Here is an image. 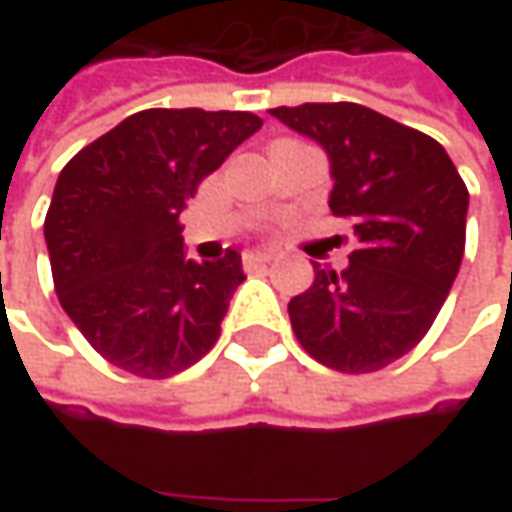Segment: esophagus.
Segmentation results:
<instances>
[{
    "label": "esophagus",
    "instance_id": "1",
    "mask_svg": "<svg viewBox=\"0 0 512 512\" xmlns=\"http://www.w3.org/2000/svg\"><path fill=\"white\" fill-rule=\"evenodd\" d=\"M270 262V256L267 253H259V250H250L245 253V267H259V265H267Z\"/></svg>",
    "mask_w": 512,
    "mask_h": 512
}]
</instances>
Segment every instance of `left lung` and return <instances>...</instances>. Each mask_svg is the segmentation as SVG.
Masks as SVG:
<instances>
[{
    "instance_id": "1",
    "label": "left lung",
    "mask_w": 512,
    "mask_h": 512,
    "mask_svg": "<svg viewBox=\"0 0 512 512\" xmlns=\"http://www.w3.org/2000/svg\"><path fill=\"white\" fill-rule=\"evenodd\" d=\"M270 116L325 150L327 205L356 236L342 273L313 262V285L287 305L293 333L333 370H382L422 342L456 282L467 187L436 139L356 102Z\"/></svg>"
}]
</instances>
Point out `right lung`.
Here are the masks:
<instances>
[{
	"label": "right lung",
	"instance_id": "obj_1",
	"mask_svg": "<svg viewBox=\"0 0 512 512\" xmlns=\"http://www.w3.org/2000/svg\"><path fill=\"white\" fill-rule=\"evenodd\" d=\"M259 128L245 110H139L62 168L45 216L53 285L110 364L168 379L216 344L242 256L187 259L179 213Z\"/></svg>",
	"mask_w": 512,
	"mask_h": 512
}]
</instances>
